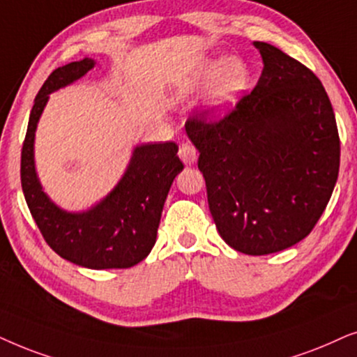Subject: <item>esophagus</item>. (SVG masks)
Returning <instances> with one entry per match:
<instances>
[{
  "label": "esophagus",
  "mask_w": 357,
  "mask_h": 357,
  "mask_svg": "<svg viewBox=\"0 0 357 357\" xmlns=\"http://www.w3.org/2000/svg\"><path fill=\"white\" fill-rule=\"evenodd\" d=\"M178 155H179V158L183 160V163L186 165V166L194 165V163H196V160H197L196 149H194V146L189 145V144H183L181 146H179Z\"/></svg>",
  "instance_id": "esophagus-1"
}]
</instances>
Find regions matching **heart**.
<instances>
[{"label": "heart", "mask_w": 357, "mask_h": 357, "mask_svg": "<svg viewBox=\"0 0 357 357\" xmlns=\"http://www.w3.org/2000/svg\"><path fill=\"white\" fill-rule=\"evenodd\" d=\"M248 82L250 71L245 61L238 56H227L223 60L206 61L191 88L208 84V109L213 116H223L238 102Z\"/></svg>", "instance_id": "obj_1"}]
</instances>
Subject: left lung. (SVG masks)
<instances>
[{
  "label": "left lung",
  "mask_w": 357,
  "mask_h": 357,
  "mask_svg": "<svg viewBox=\"0 0 357 357\" xmlns=\"http://www.w3.org/2000/svg\"><path fill=\"white\" fill-rule=\"evenodd\" d=\"M263 71L222 121L189 119L186 134L218 234L245 255H269L310 234L333 194L340 137L320 79L292 56L253 42Z\"/></svg>",
  "instance_id": "1"
}]
</instances>
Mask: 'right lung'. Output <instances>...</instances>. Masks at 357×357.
<instances>
[{
  "label": "right lung",
  "instance_id": "obj_1",
  "mask_svg": "<svg viewBox=\"0 0 357 357\" xmlns=\"http://www.w3.org/2000/svg\"><path fill=\"white\" fill-rule=\"evenodd\" d=\"M94 65L93 59H83L60 66L36 96L21 153L22 192L40 234L61 258L88 269L132 268L155 246L166 196L184 168L176 155L178 145H137L111 192L83 212L56 206L42 188L36 169V130L49 96L78 82Z\"/></svg>",
  "mask_w": 357,
  "mask_h": 357
}]
</instances>
